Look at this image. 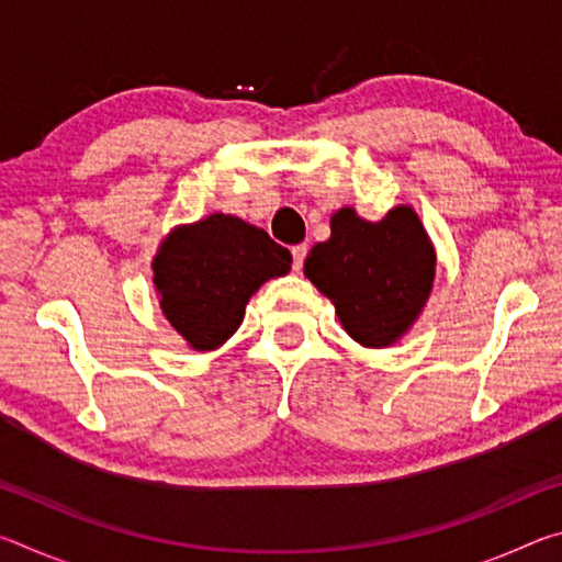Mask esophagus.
Here are the masks:
<instances>
[{
    "label": "esophagus",
    "instance_id": "1",
    "mask_svg": "<svg viewBox=\"0 0 562 562\" xmlns=\"http://www.w3.org/2000/svg\"><path fill=\"white\" fill-rule=\"evenodd\" d=\"M307 250H310L307 245H294L292 247V268L294 270H302L304 258H307Z\"/></svg>",
    "mask_w": 562,
    "mask_h": 562
}]
</instances>
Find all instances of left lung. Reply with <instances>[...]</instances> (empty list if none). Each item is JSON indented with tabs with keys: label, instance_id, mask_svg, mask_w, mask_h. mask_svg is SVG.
I'll return each instance as SVG.
<instances>
[{
	"label": "left lung",
	"instance_id": "obj_1",
	"mask_svg": "<svg viewBox=\"0 0 562 562\" xmlns=\"http://www.w3.org/2000/svg\"><path fill=\"white\" fill-rule=\"evenodd\" d=\"M329 240L312 247L304 278L335 304L361 347L396 345L422 317L436 278V247L412 205L367 221L345 205L331 215Z\"/></svg>",
	"mask_w": 562,
	"mask_h": 562
}]
</instances>
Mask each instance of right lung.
<instances>
[{
	"instance_id": "right-lung-1",
	"label": "right lung",
	"mask_w": 562,
	"mask_h": 562,
	"mask_svg": "<svg viewBox=\"0 0 562 562\" xmlns=\"http://www.w3.org/2000/svg\"><path fill=\"white\" fill-rule=\"evenodd\" d=\"M290 268L288 247L270 240L262 227L225 213L176 225L150 262L160 312L195 351L225 345L252 294Z\"/></svg>"
}]
</instances>
